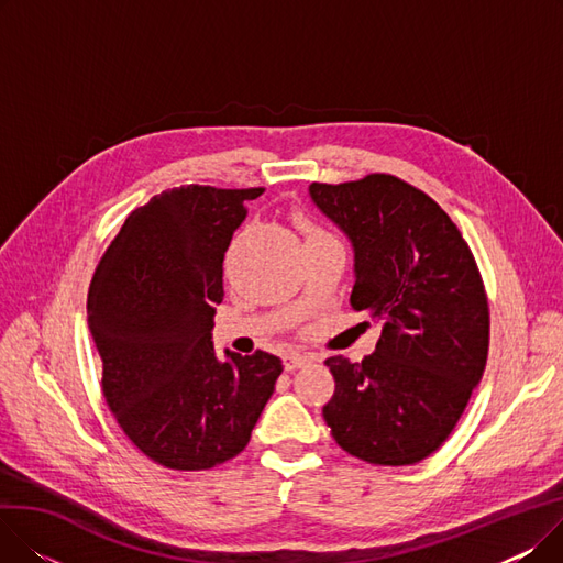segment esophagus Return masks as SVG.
Masks as SVG:
<instances>
[{"label": "esophagus", "instance_id": "obj_1", "mask_svg": "<svg viewBox=\"0 0 563 563\" xmlns=\"http://www.w3.org/2000/svg\"><path fill=\"white\" fill-rule=\"evenodd\" d=\"M308 363H312V356H308V353H287V356H285V369L287 372L299 369Z\"/></svg>", "mask_w": 563, "mask_h": 563}]
</instances>
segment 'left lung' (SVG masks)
<instances>
[{"instance_id":"left-lung-1","label":"left lung","mask_w":563,"mask_h":563,"mask_svg":"<svg viewBox=\"0 0 563 563\" xmlns=\"http://www.w3.org/2000/svg\"><path fill=\"white\" fill-rule=\"evenodd\" d=\"M308 194L351 244V306L380 327L363 363L327 361L335 395L323 420L351 456L412 465L448 440L486 367L477 262L440 205L399 177L312 183Z\"/></svg>"}]
</instances>
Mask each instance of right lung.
<instances>
[{"label": "right lung", "mask_w": 563, "mask_h": 563, "mask_svg": "<svg viewBox=\"0 0 563 563\" xmlns=\"http://www.w3.org/2000/svg\"><path fill=\"white\" fill-rule=\"evenodd\" d=\"M262 189L180 187L134 210L88 289L102 390L134 445L170 470L240 454L274 395L283 361L212 342L223 255Z\"/></svg>", "instance_id": "right-lung-1"}]
</instances>
